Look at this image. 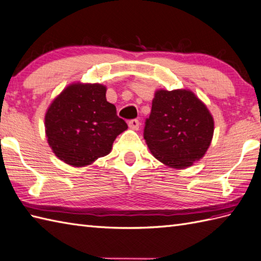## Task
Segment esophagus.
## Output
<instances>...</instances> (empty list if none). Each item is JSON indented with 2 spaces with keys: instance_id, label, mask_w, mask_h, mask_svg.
Wrapping results in <instances>:
<instances>
[{
  "instance_id": "obj_1",
  "label": "esophagus",
  "mask_w": 261,
  "mask_h": 261,
  "mask_svg": "<svg viewBox=\"0 0 261 261\" xmlns=\"http://www.w3.org/2000/svg\"><path fill=\"white\" fill-rule=\"evenodd\" d=\"M140 125H141V123H140V120H138V119H130L128 121V126L130 127L132 129L137 130L138 128H140Z\"/></svg>"
}]
</instances>
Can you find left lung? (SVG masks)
I'll return each instance as SVG.
<instances>
[{"label":"left lung","mask_w":261,"mask_h":261,"mask_svg":"<svg viewBox=\"0 0 261 261\" xmlns=\"http://www.w3.org/2000/svg\"><path fill=\"white\" fill-rule=\"evenodd\" d=\"M213 118L205 105L189 90H159L145 120L144 138L162 163L185 169L209 148Z\"/></svg>","instance_id":"obj_1"}]
</instances>
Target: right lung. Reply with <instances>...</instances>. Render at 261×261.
Wrapping results in <instances>:
<instances>
[{"mask_svg": "<svg viewBox=\"0 0 261 261\" xmlns=\"http://www.w3.org/2000/svg\"><path fill=\"white\" fill-rule=\"evenodd\" d=\"M126 129V121L106 99V87L99 84L67 87L45 114L50 147L57 158L77 167L109 154L116 137Z\"/></svg>", "mask_w": 261, "mask_h": 261, "instance_id": "1", "label": "right lung"}]
</instances>
